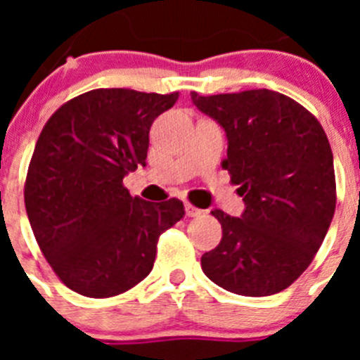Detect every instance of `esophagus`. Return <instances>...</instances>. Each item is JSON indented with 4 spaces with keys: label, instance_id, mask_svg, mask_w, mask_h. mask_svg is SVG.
<instances>
[{
    "label": "esophagus",
    "instance_id": "1",
    "mask_svg": "<svg viewBox=\"0 0 360 360\" xmlns=\"http://www.w3.org/2000/svg\"><path fill=\"white\" fill-rule=\"evenodd\" d=\"M186 214L189 216V218H196V216L203 214L202 209L195 207V205H191V203H186Z\"/></svg>",
    "mask_w": 360,
    "mask_h": 360
}]
</instances>
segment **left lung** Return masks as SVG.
<instances>
[{
    "instance_id": "8db88e82",
    "label": "left lung",
    "mask_w": 360,
    "mask_h": 360,
    "mask_svg": "<svg viewBox=\"0 0 360 360\" xmlns=\"http://www.w3.org/2000/svg\"><path fill=\"white\" fill-rule=\"evenodd\" d=\"M191 98L227 133L221 165L245 202L241 218L211 211L224 236L202 270L234 294H278L308 269L335 212L326 133L307 108L265 88Z\"/></svg>"
}]
</instances>
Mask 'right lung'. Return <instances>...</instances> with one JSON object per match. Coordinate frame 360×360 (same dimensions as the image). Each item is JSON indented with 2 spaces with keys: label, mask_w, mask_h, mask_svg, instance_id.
Instances as JSON below:
<instances>
[{
  "label": "right lung",
  "mask_w": 360,
  "mask_h": 360,
  "mask_svg": "<svg viewBox=\"0 0 360 360\" xmlns=\"http://www.w3.org/2000/svg\"><path fill=\"white\" fill-rule=\"evenodd\" d=\"M178 91L98 88L63 104L44 124L28 165L25 207L57 278L86 297H113L151 272L158 236L184 203L146 202L122 180L146 165L153 120Z\"/></svg>",
  "instance_id": "obj_1"
}]
</instances>
